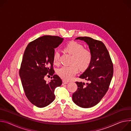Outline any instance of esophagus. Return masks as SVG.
<instances>
[{
  "instance_id": "1",
  "label": "esophagus",
  "mask_w": 131,
  "mask_h": 131,
  "mask_svg": "<svg viewBox=\"0 0 131 131\" xmlns=\"http://www.w3.org/2000/svg\"><path fill=\"white\" fill-rule=\"evenodd\" d=\"M68 82H66V81H62V84L63 85H64V84H68Z\"/></svg>"
}]
</instances>
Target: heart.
I'll list each match as a JSON object with an SVG mask.
<instances>
[{"instance_id":"obj_1","label":"heart","mask_w":131,"mask_h":131,"mask_svg":"<svg viewBox=\"0 0 131 131\" xmlns=\"http://www.w3.org/2000/svg\"><path fill=\"white\" fill-rule=\"evenodd\" d=\"M64 49L72 56V64L62 67L57 70V73L63 80L70 81L78 73L79 67L82 70H86L89 67L92 61L93 56L89 50L84 48L82 45L76 41L70 42ZM59 52L58 51H54L52 58L54 64H59Z\"/></svg>"}]
</instances>
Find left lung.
<instances>
[{
    "label": "left lung",
    "instance_id": "left-lung-1",
    "mask_svg": "<svg viewBox=\"0 0 131 131\" xmlns=\"http://www.w3.org/2000/svg\"><path fill=\"white\" fill-rule=\"evenodd\" d=\"M85 41L92 53V62L80 78L88 81L76 82L77 90L72 95L73 102L84 108L96 105L105 95L113 74V66L109 53L104 43L90 37H78Z\"/></svg>",
    "mask_w": 131,
    "mask_h": 131
}]
</instances>
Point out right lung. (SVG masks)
Returning a JSON list of instances; mask_svg holds the SVG:
<instances>
[{
    "mask_svg": "<svg viewBox=\"0 0 131 131\" xmlns=\"http://www.w3.org/2000/svg\"><path fill=\"white\" fill-rule=\"evenodd\" d=\"M63 39L58 36H43L31 41L24 51L19 75L25 96L37 107L51 103L55 98V89L62 84L60 78L53 75L52 58L54 48ZM47 74L53 76L48 83L44 80Z\"/></svg>",
    "mask_w": 131,
    "mask_h": 131,
    "instance_id": "add662e5",
    "label": "right lung"
}]
</instances>
